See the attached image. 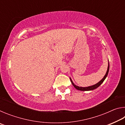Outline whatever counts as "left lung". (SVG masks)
<instances>
[{"mask_svg": "<svg viewBox=\"0 0 125 125\" xmlns=\"http://www.w3.org/2000/svg\"><path fill=\"white\" fill-rule=\"evenodd\" d=\"M109 64H108V67H107V70L106 73V74L105 75L104 77L102 79H101L100 82H99V83H96V84H95V85H93L92 86H88V87H80V86H78L75 85L73 83L72 80L71 78H70V80L71 81V83H72L73 85L74 86V87L75 89H77V90H81V91H89V90H93L97 88L98 87H99V86H100L101 84L103 83V82L104 81V80L105 79V78H106L107 74H108V73H109Z\"/></svg>", "mask_w": 125, "mask_h": 125, "instance_id": "left-lung-1", "label": "left lung"}]
</instances>
